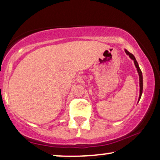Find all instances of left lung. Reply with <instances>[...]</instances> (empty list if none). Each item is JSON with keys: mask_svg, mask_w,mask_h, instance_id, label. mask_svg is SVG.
Here are the masks:
<instances>
[{"mask_svg": "<svg viewBox=\"0 0 160 160\" xmlns=\"http://www.w3.org/2000/svg\"><path fill=\"white\" fill-rule=\"evenodd\" d=\"M124 52H125V53L128 54V55L130 57V59H132V60L134 61V64L135 65V68H137V71L138 73V75H139V86H140V95H139V98H138V101L141 99V95H142V92H143V75H142V72L141 71V69H140L139 68V65H138V63L136 61V59L133 55L132 54H131L129 52L128 50L124 49Z\"/></svg>", "mask_w": 160, "mask_h": 160, "instance_id": "1", "label": "left lung"}]
</instances>
